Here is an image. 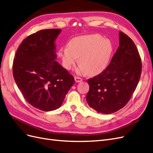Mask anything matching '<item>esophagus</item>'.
Listing matches in <instances>:
<instances>
[{"label": "esophagus", "instance_id": "obj_1", "mask_svg": "<svg viewBox=\"0 0 153 153\" xmlns=\"http://www.w3.org/2000/svg\"><path fill=\"white\" fill-rule=\"evenodd\" d=\"M82 78H80V77H78V76H75V82L76 83H78V82H81L82 81Z\"/></svg>", "mask_w": 153, "mask_h": 153}]
</instances>
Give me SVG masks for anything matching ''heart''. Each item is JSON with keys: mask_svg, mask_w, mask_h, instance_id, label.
Wrapping results in <instances>:
<instances>
[{"mask_svg": "<svg viewBox=\"0 0 153 153\" xmlns=\"http://www.w3.org/2000/svg\"><path fill=\"white\" fill-rule=\"evenodd\" d=\"M113 51L110 41L98 34L77 36L68 43V47H61L59 55L62 59L64 67L71 69L78 61V74L87 73L96 75L107 67Z\"/></svg>", "mask_w": 153, "mask_h": 153, "instance_id": "b5f03b06", "label": "heart"}]
</instances>
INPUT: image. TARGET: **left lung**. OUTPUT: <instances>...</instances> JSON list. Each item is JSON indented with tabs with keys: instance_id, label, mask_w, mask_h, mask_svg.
Listing matches in <instances>:
<instances>
[{
	"instance_id": "obj_1",
	"label": "left lung",
	"mask_w": 153,
	"mask_h": 153,
	"mask_svg": "<svg viewBox=\"0 0 153 153\" xmlns=\"http://www.w3.org/2000/svg\"><path fill=\"white\" fill-rule=\"evenodd\" d=\"M119 36V47L108 66L87 80V102L98 113L112 114L124 107L140 78L141 59L135 43L122 32Z\"/></svg>"
}]
</instances>
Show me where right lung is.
<instances>
[{
	"mask_svg": "<svg viewBox=\"0 0 153 153\" xmlns=\"http://www.w3.org/2000/svg\"><path fill=\"white\" fill-rule=\"evenodd\" d=\"M62 30H41L27 37L17 49L13 77L26 101L48 112L59 108L72 85L73 76L56 61L55 40Z\"/></svg>",
	"mask_w": 153,
	"mask_h": 153,
	"instance_id": "right-lung-1",
	"label": "right lung"
}]
</instances>
